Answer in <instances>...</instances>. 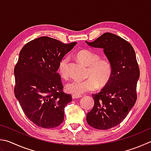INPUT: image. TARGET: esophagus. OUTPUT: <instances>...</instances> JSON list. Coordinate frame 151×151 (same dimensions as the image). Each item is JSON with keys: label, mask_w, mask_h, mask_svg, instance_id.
I'll use <instances>...</instances> for the list:
<instances>
[{"label": "esophagus", "mask_w": 151, "mask_h": 151, "mask_svg": "<svg viewBox=\"0 0 151 151\" xmlns=\"http://www.w3.org/2000/svg\"><path fill=\"white\" fill-rule=\"evenodd\" d=\"M81 95H77V94H72V98L73 99H75V98H81Z\"/></svg>", "instance_id": "1"}]
</instances>
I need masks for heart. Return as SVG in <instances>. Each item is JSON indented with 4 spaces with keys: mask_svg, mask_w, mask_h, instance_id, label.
<instances>
[{
    "mask_svg": "<svg viewBox=\"0 0 151 151\" xmlns=\"http://www.w3.org/2000/svg\"><path fill=\"white\" fill-rule=\"evenodd\" d=\"M76 57L81 63L88 66L87 76L85 80L74 79L66 85V89L73 94L81 95L85 92L93 91L109 83L113 75V66L107 59H100L98 53L89 49H83L76 54ZM68 59L64 57L59 63L58 71L63 78L68 76L67 63Z\"/></svg>",
    "mask_w": 151,
    "mask_h": 151,
    "instance_id": "heart-1",
    "label": "heart"
}]
</instances>
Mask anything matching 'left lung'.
<instances>
[{
  "label": "left lung",
  "mask_w": 151,
  "mask_h": 151,
  "mask_svg": "<svg viewBox=\"0 0 151 151\" xmlns=\"http://www.w3.org/2000/svg\"><path fill=\"white\" fill-rule=\"evenodd\" d=\"M93 47L104 49L113 66V75L100 92L93 94L94 105L86 121L97 129H108L124 119L136 102L137 84L140 76L135 52L129 43L111 33H104L92 42Z\"/></svg>",
  "instance_id": "obj_1"
}]
</instances>
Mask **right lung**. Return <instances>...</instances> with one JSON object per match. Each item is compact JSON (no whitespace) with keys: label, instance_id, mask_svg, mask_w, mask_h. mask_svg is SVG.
<instances>
[{"label":"right lung","instance_id":"1","mask_svg":"<svg viewBox=\"0 0 151 151\" xmlns=\"http://www.w3.org/2000/svg\"><path fill=\"white\" fill-rule=\"evenodd\" d=\"M76 42L65 44L47 36L30 41L20 52L14 73V94L26 117L42 128L58 127L72 96L63 92L59 63Z\"/></svg>","mask_w":151,"mask_h":151}]
</instances>
